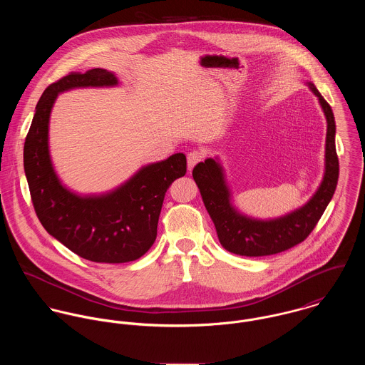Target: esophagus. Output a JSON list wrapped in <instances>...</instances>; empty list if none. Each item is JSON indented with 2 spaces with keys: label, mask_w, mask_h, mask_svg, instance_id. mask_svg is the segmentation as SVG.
Here are the masks:
<instances>
[{
  "label": "esophagus",
  "mask_w": 365,
  "mask_h": 365,
  "mask_svg": "<svg viewBox=\"0 0 365 365\" xmlns=\"http://www.w3.org/2000/svg\"><path fill=\"white\" fill-rule=\"evenodd\" d=\"M205 152L204 150H191L188 155H187V163H188V170H192L195 164H198L200 161H202L205 158Z\"/></svg>",
  "instance_id": "obj_1"
}]
</instances>
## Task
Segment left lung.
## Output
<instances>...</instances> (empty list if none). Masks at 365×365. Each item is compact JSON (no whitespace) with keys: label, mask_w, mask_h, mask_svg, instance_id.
I'll return each instance as SVG.
<instances>
[{"label":"left lung","mask_w":365,"mask_h":365,"mask_svg":"<svg viewBox=\"0 0 365 365\" xmlns=\"http://www.w3.org/2000/svg\"><path fill=\"white\" fill-rule=\"evenodd\" d=\"M319 98L327 120L324 175L312 198L299 209L281 217L261 220L240 213L232 205L230 190L217 158H207L192 170L202 201L215 223L220 245L230 253L261 257L285 252L304 242L314 229L336 191L339 180V158L336 153V123L330 105L312 83H307Z\"/></svg>","instance_id":"left-lung-1"}]
</instances>
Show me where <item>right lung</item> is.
<instances>
[{
	"instance_id": "obj_1",
	"label": "right lung",
	"mask_w": 365,
	"mask_h": 365,
	"mask_svg": "<svg viewBox=\"0 0 365 365\" xmlns=\"http://www.w3.org/2000/svg\"><path fill=\"white\" fill-rule=\"evenodd\" d=\"M118 78L104 68L70 73L42 94L24 146V168L42 226L68 250L94 262H128L155 243L168 187L187 173V157L175 153L142 167L130 180L103 195H77L53 168L49 118L57 96L80 87H113Z\"/></svg>"
}]
</instances>
